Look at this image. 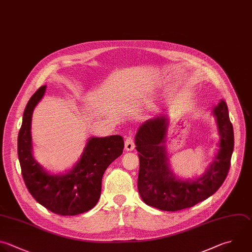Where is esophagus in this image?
Wrapping results in <instances>:
<instances>
[{
  "instance_id": "34e87169",
  "label": "esophagus",
  "mask_w": 252,
  "mask_h": 252,
  "mask_svg": "<svg viewBox=\"0 0 252 252\" xmlns=\"http://www.w3.org/2000/svg\"><path fill=\"white\" fill-rule=\"evenodd\" d=\"M125 149L126 151H133L135 149V143L132 136L127 137V139L125 140Z\"/></svg>"
}]
</instances>
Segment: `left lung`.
<instances>
[{
    "label": "left lung",
    "mask_w": 252,
    "mask_h": 252,
    "mask_svg": "<svg viewBox=\"0 0 252 252\" xmlns=\"http://www.w3.org/2000/svg\"><path fill=\"white\" fill-rule=\"evenodd\" d=\"M213 114L220 135L219 151L205 173L194 180L179 179L169 167L163 145L167 118L157 116L140 126L135 137L140 159L138 190L147 205L169 212L183 210L206 200L221 186L230 166L233 129L223 100L213 108Z\"/></svg>",
    "instance_id": "obj_1"
}]
</instances>
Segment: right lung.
Here are the masks:
<instances>
[{
  "mask_svg": "<svg viewBox=\"0 0 252 252\" xmlns=\"http://www.w3.org/2000/svg\"><path fill=\"white\" fill-rule=\"evenodd\" d=\"M46 86L39 88L28 102L18 137L22 174L32 197L47 210L61 216H75L93 209L99 200L101 180L108 165L124 149L119 135L92 137L74 167L63 174H50L34 159L32 143V113Z\"/></svg>",
  "mask_w": 252,
  "mask_h": 252,
  "instance_id": "right-lung-1",
  "label": "right lung"
}]
</instances>
